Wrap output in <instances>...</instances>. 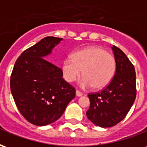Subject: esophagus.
<instances>
[{"label": "esophagus", "mask_w": 147, "mask_h": 147, "mask_svg": "<svg viewBox=\"0 0 147 147\" xmlns=\"http://www.w3.org/2000/svg\"><path fill=\"white\" fill-rule=\"evenodd\" d=\"M76 96H78V97H80V96L83 95V93L81 92V91H80V90H76Z\"/></svg>", "instance_id": "esophagus-1"}]
</instances>
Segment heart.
Segmentation results:
<instances>
[{
  "mask_svg": "<svg viewBox=\"0 0 147 147\" xmlns=\"http://www.w3.org/2000/svg\"><path fill=\"white\" fill-rule=\"evenodd\" d=\"M82 70L83 76L80 80V86L101 89L107 86L115 76L117 61L104 49L90 46L75 51L71 57L65 58L61 64L63 76L68 83L76 80Z\"/></svg>",
  "mask_w": 147,
  "mask_h": 147,
  "instance_id": "heart-1",
  "label": "heart"
}]
</instances>
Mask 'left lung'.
<instances>
[{
  "instance_id": "obj_1",
  "label": "left lung",
  "mask_w": 147,
  "mask_h": 147,
  "mask_svg": "<svg viewBox=\"0 0 147 147\" xmlns=\"http://www.w3.org/2000/svg\"><path fill=\"white\" fill-rule=\"evenodd\" d=\"M117 70L113 80L101 91L88 94L90 102L86 117L92 123L110 127L126 117L136 97V71L120 49L113 45Z\"/></svg>"
}]
</instances>
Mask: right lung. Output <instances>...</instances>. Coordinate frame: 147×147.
Wrapping results in <instances>:
<instances>
[{
  "instance_id": "right-lung-1",
  "label": "right lung",
  "mask_w": 147,
  "mask_h": 147,
  "mask_svg": "<svg viewBox=\"0 0 147 147\" xmlns=\"http://www.w3.org/2000/svg\"><path fill=\"white\" fill-rule=\"evenodd\" d=\"M62 38L45 37L24 50L15 63L10 88L26 120L37 126L53 123L75 98L76 89L62 78L61 68L45 59Z\"/></svg>"
}]
</instances>
